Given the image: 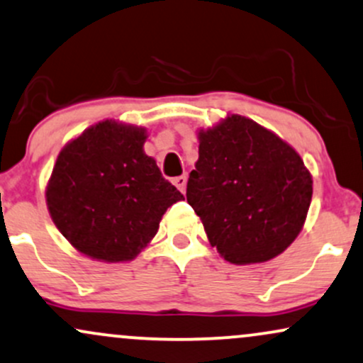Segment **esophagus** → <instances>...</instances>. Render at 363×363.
<instances>
[{
	"label": "esophagus",
	"instance_id": "1",
	"mask_svg": "<svg viewBox=\"0 0 363 363\" xmlns=\"http://www.w3.org/2000/svg\"><path fill=\"white\" fill-rule=\"evenodd\" d=\"M173 185L177 186V189L180 190L182 194H185V186H186V177H185V174H182V177L173 178Z\"/></svg>",
	"mask_w": 363,
	"mask_h": 363
}]
</instances>
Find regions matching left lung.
Here are the masks:
<instances>
[{"label": "left lung", "mask_w": 363, "mask_h": 363, "mask_svg": "<svg viewBox=\"0 0 363 363\" xmlns=\"http://www.w3.org/2000/svg\"><path fill=\"white\" fill-rule=\"evenodd\" d=\"M197 138L186 202L211 246L234 265L265 263L284 253L304 228L313 199V174L299 152L238 113L199 129Z\"/></svg>", "instance_id": "left-lung-1"}]
</instances>
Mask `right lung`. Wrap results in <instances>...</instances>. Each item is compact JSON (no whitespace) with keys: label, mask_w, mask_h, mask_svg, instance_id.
<instances>
[{"label":"right lung","mask_w":363,"mask_h":363,"mask_svg":"<svg viewBox=\"0 0 363 363\" xmlns=\"http://www.w3.org/2000/svg\"><path fill=\"white\" fill-rule=\"evenodd\" d=\"M147 129L115 118L89 125L59 151L45 186L55 228L84 257L132 262L183 195L144 152Z\"/></svg>","instance_id":"obj_1"}]
</instances>
